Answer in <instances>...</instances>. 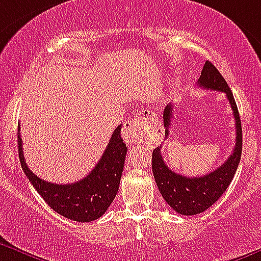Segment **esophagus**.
Returning a JSON list of instances; mask_svg holds the SVG:
<instances>
[{
  "mask_svg": "<svg viewBox=\"0 0 261 261\" xmlns=\"http://www.w3.org/2000/svg\"><path fill=\"white\" fill-rule=\"evenodd\" d=\"M153 118V117L149 116H143L139 114L138 117L133 119V121L126 122L122 128V138L128 144H136L143 139L145 131H147V123H149V121Z\"/></svg>",
  "mask_w": 261,
  "mask_h": 261,
  "instance_id": "1",
  "label": "esophagus"
}]
</instances>
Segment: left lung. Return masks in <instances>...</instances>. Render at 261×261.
<instances>
[{
  "label": "left lung",
  "instance_id": "1",
  "mask_svg": "<svg viewBox=\"0 0 261 261\" xmlns=\"http://www.w3.org/2000/svg\"><path fill=\"white\" fill-rule=\"evenodd\" d=\"M198 86L204 90L218 91L226 95L230 107L233 109L234 119H236V147L233 149V153L227 157L226 161L220 168L203 177L194 178L178 174L169 169L168 165L164 163L161 145L154 148L152 153V171H153V177L160 194L163 195L166 203L175 212L185 216L199 215L208 210L220 199V196L226 191L230 182L234 178L242 154V125L233 92L230 91L226 81L222 78L220 71L210 61L204 63ZM171 110H173L171 104H169L164 109V126H165L166 138L169 135V128H170L169 126L173 118Z\"/></svg>",
  "mask_w": 261,
  "mask_h": 261
}]
</instances>
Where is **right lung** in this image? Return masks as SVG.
I'll return each instance as SVG.
<instances>
[{"label": "right lung", "instance_id": "1", "mask_svg": "<svg viewBox=\"0 0 261 261\" xmlns=\"http://www.w3.org/2000/svg\"><path fill=\"white\" fill-rule=\"evenodd\" d=\"M121 127L112 134L107 149L90 174L69 185L46 182L34 174L24 161L22 138L18 130V152L24 174L51 210L72 221L90 222L101 217L118 192L127 147L121 138Z\"/></svg>", "mask_w": 261, "mask_h": 261}]
</instances>
